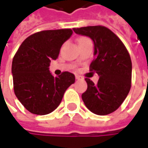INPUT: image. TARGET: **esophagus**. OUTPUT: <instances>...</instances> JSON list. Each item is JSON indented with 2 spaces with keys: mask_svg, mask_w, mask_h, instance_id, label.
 Segmentation results:
<instances>
[{
  "mask_svg": "<svg viewBox=\"0 0 148 148\" xmlns=\"http://www.w3.org/2000/svg\"><path fill=\"white\" fill-rule=\"evenodd\" d=\"M75 78L78 79V80H80V79H82V77H81V76L78 75V74H76V75H75Z\"/></svg>",
  "mask_w": 148,
  "mask_h": 148,
  "instance_id": "esophagus-1",
  "label": "esophagus"
}]
</instances>
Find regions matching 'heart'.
<instances>
[{"label":"heart","instance_id":"1","mask_svg":"<svg viewBox=\"0 0 148 148\" xmlns=\"http://www.w3.org/2000/svg\"><path fill=\"white\" fill-rule=\"evenodd\" d=\"M84 39H85V38H81V39H80V40H84ZM79 40H78V41H79Z\"/></svg>","mask_w":148,"mask_h":148}]
</instances>
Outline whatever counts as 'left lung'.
Segmentation results:
<instances>
[{"label":"left lung","mask_w":148,"mask_h":148,"mask_svg":"<svg viewBox=\"0 0 148 148\" xmlns=\"http://www.w3.org/2000/svg\"><path fill=\"white\" fill-rule=\"evenodd\" d=\"M74 32L91 38L94 57L90 70L99 76L97 84L85 78L87 89L82 99L91 112L103 116L114 112L123 103L131 87L132 63L123 43L102 26L74 28Z\"/></svg>","instance_id":"obj_1"}]
</instances>
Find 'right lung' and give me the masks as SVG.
I'll return each instance as SVG.
<instances>
[{"label": "right lung", "mask_w": 148, "mask_h": 148, "mask_svg": "<svg viewBox=\"0 0 148 148\" xmlns=\"http://www.w3.org/2000/svg\"><path fill=\"white\" fill-rule=\"evenodd\" d=\"M71 29L49 30L27 37L12 62L15 95L29 112L46 115L61 103L66 89L75 82L74 74L63 72L54 77L49 71L62 45L72 36Z\"/></svg>", "instance_id": "obj_1"}]
</instances>
